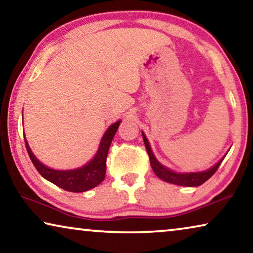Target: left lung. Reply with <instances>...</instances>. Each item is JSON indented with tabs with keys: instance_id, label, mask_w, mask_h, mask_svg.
<instances>
[{
	"instance_id": "8db88e82",
	"label": "left lung",
	"mask_w": 253,
	"mask_h": 253,
	"mask_svg": "<svg viewBox=\"0 0 253 253\" xmlns=\"http://www.w3.org/2000/svg\"><path fill=\"white\" fill-rule=\"evenodd\" d=\"M143 141H144L146 151H148L149 158H150V164L151 167H152L154 174H156L160 179L165 180V182L176 184V185L180 186H200L201 184L207 182L211 176H212L214 172L217 171V169L219 168L221 161L224 160V158L221 159L219 163L216 164L212 168L208 169V170L202 171V172H188V174H177L174 172L170 169L164 167L163 165L158 163V160L154 158L152 151H151L150 144L146 139L145 135L142 133Z\"/></svg>"
}]
</instances>
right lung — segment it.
Listing matches in <instances>:
<instances>
[{
	"mask_svg": "<svg viewBox=\"0 0 253 253\" xmlns=\"http://www.w3.org/2000/svg\"><path fill=\"white\" fill-rule=\"evenodd\" d=\"M119 125L120 122H117L108 128V130L103 135L102 141L100 143V148L97 150V153L94 157V159L90 160L84 167L74 169V170H54V169H51L41 164L30 151L28 143L25 138L26 150H27L30 160L35 166L37 171L45 179L50 180L51 183L55 184L56 186L61 187L66 191L77 192V193L85 192L97 186L104 179L105 169H107L108 151Z\"/></svg>",
	"mask_w": 253,
	"mask_h": 253,
	"instance_id": "add662e5",
	"label": "right lung"
}]
</instances>
